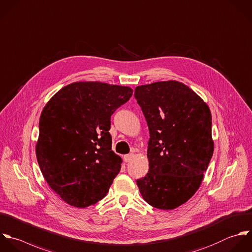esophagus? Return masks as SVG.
<instances>
[{"label": "esophagus", "instance_id": "obj_1", "mask_svg": "<svg viewBox=\"0 0 252 252\" xmlns=\"http://www.w3.org/2000/svg\"><path fill=\"white\" fill-rule=\"evenodd\" d=\"M133 157H134V155L133 154H127V155H125L124 156V161L125 162H130L132 159H133Z\"/></svg>", "mask_w": 252, "mask_h": 252}]
</instances>
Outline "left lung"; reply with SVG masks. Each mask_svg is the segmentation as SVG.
Returning a JSON list of instances; mask_svg holds the SVG:
<instances>
[{"instance_id":"left-lung-1","label":"left lung","mask_w":252,"mask_h":252,"mask_svg":"<svg viewBox=\"0 0 252 252\" xmlns=\"http://www.w3.org/2000/svg\"><path fill=\"white\" fill-rule=\"evenodd\" d=\"M150 138L149 171L136 181L151 206L173 210L199 189L214 151L208 105L189 86L158 81L135 88Z\"/></svg>"}]
</instances>
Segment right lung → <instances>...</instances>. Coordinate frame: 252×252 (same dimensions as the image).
I'll use <instances>...</instances> for the list:
<instances>
[{
    "instance_id": "1",
    "label": "right lung",
    "mask_w": 252,
    "mask_h": 252,
    "mask_svg": "<svg viewBox=\"0 0 252 252\" xmlns=\"http://www.w3.org/2000/svg\"><path fill=\"white\" fill-rule=\"evenodd\" d=\"M132 92L127 86L78 81L44 107L36 157L46 182L67 204L85 208L109 191L123 162L112 151L111 116Z\"/></svg>"
}]
</instances>
